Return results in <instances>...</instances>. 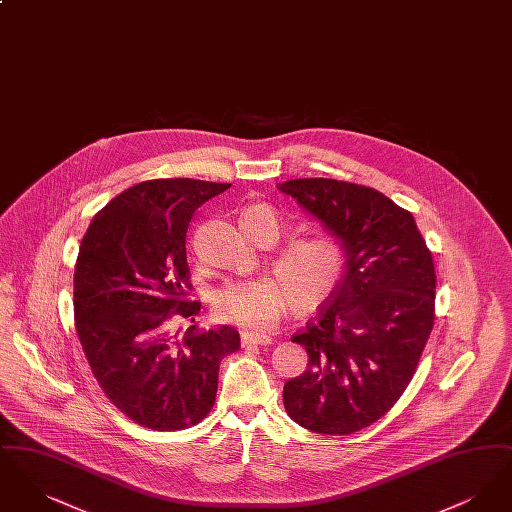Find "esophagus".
<instances>
[{"mask_svg": "<svg viewBox=\"0 0 512 512\" xmlns=\"http://www.w3.org/2000/svg\"><path fill=\"white\" fill-rule=\"evenodd\" d=\"M268 343H272L270 336H263V334H257L251 330L242 332V345H268Z\"/></svg>", "mask_w": 512, "mask_h": 512, "instance_id": "obj_1", "label": "esophagus"}]
</instances>
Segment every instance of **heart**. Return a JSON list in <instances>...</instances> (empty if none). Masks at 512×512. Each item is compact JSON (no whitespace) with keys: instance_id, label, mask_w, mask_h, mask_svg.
I'll return each mask as SVG.
<instances>
[{"instance_id":"b5f03b06","label":"heart","mask_w":512,"mask_h":512,"mask_svg":"<svg viewBox=\"0 0 512 512\" xmlns=\"http://www.w3.org/2000/svg\"><path fill=\"white\" fill-rule=\"evenodd\" d=\"M244 219L267 226L276 238L282 230L276 211L265 203L247 207ZM343 267L345 251L336 238L311 236L295 240L276 257V270L286 283L276 276L230 282L213 293V311L220 320L234 322L253 332H267L278 324L290 301V293L295 307H315L334 292Z\"/></svg>"}]
</instances>
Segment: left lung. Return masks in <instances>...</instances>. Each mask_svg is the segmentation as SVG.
I'll use <instances>...</instances> for the list:
<instances>
[{
	"mask_svg": "<svg viewBox=\"0 0 512 512\" xmlns=\"http://www.w3.org/2000/svg\"><path fill=\"white\" fill-rule=\"evenodd\" d=\"M343 245L341 282L293 336L309 355L284 407L317 434H353L403 395L434 328L436 270L413 215L378 190L332 178L278 184Z\"/></svg>",
	"mask_w": 512,
	"mask_h": 512,
	"instance_id": "obj_1",
	"label": "left lung"
}]
</instances>
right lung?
<instances>
[{"instance_id": "add662e5", "label": "right lung", "mask_w": 512, "mask_h": 512, "mask_svg": "<svg viewBox=\"0 0 512 512\" xmlns=\"http://www.w3.org/2000/svg\"><path fill=\"white\" fill-rule=\"evenodd\" d=\"M230 184L192 178L140 182L111 199L88 226L74 270L76 334L111 403L140 426L182 430L215 405L219 366L240 347L222 324L182 336L201 303L192 290L186 234L195 209Z\"/></svg>"}]
</instances>
